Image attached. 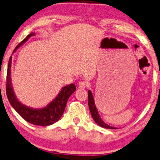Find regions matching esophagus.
Instances as JSON below:
<instances>
[{
  "mask_svg": "<svg viewBox=\"0 0 160 160\" xmlns=\"http://www.w3.org/2000/svg\"><path fill=\"white\" fill-rule=\"evenodd\" d=\"M78 86H79L81 88H85L89 87V83H88V82H85V81H82V82H79Z\"/></svg>",
  "mask_w": 160,
  "mask_h": 160,
  "instance_id": "esophagus-1",
  "label": "esophagus"
}]
</instances>
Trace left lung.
<instances>
[{"label":"left lung","mask_w":160,"mask_h":160,"mask_svg":"<svg viewBox=\"0 0 160 160\" xmlns=\"http://www.w3.org/2000/svg\"><path fill=\"white\" fill-rule=\"evenodd\" d=\"M88 93V106H89V109H90V112H91L92 118H93V119L94 120V121L97 123V124H98L99 126H100V127H102L103 128H106V129H117L116 127H111V126L107 124V123H106L102 121V118H101L100 116H99L98 110H97V107H96L94 99H93V93H92L91 91H90L89 90Z\"/></svg>","instance_id":"8db88e82"}]
</instances>
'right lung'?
Segmentation results:
<instances>
[{
  "instance_id": "1",
  "label": "right lung",
  "mask_w": 160,
  "mask_h": 160,
  "mask_svg": "<svg viewBox=\"0 0 160 160\" xmlns=\"http://www.w3.org/2000/svg\"><path fill=\"white\" fill-rule=\"evenodd\" d=\"M35 35V33H31L24 38L19 44L16 47L12 54L18 49L21 46L26 42L31 37ZM11 64H12V56L9 60L8 67H7V98L12 108L28 121V123L38 126H49L56 123L61 118L64 112L66 105L69 97L76 91V85L70 84L62 88L57 97L54 98L46 106L42 108H33L22 104L17 99L12 85L11 79Z\"/></svg>"
}]
</instances>
